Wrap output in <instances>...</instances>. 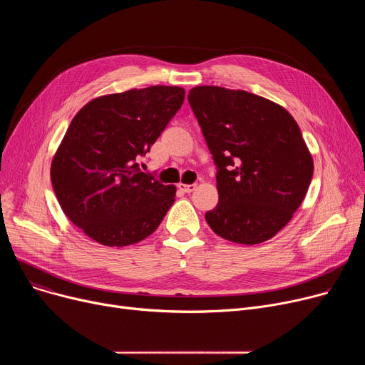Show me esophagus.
I'll return each mask as SVG.
<instances>
[{
    "label": "esophagus",
    "instance_id": "obj_1",
    "mask_svg": "<svg viewBox=\"0 0 365 365\" xmlns=\"http://www.w3.org/2000/svg\"><path fill=\"white\" fill-rule=\"evenodd\" d=\"M179 189H180V190H183L185 194H190V192H194V190L197 189V185H195V183H192V185L179 183Z\"/></svg>",
    "mask_w": 365,
    "mask_h": 365
}]
</instances>
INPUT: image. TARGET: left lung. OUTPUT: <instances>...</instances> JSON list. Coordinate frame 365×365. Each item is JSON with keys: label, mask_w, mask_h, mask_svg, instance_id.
<instances>
[{"label": "left lung", "mask_w": 365, "mask_h": 365, "mask_svg": "<svg viewBox=\"0 0 365 365\" xmlns=\"http://www.w3.org/2000/svg\"><path fill=\"white\" fill-rule=\"evenodd\" d=\"M187 101L217 168V205L205 220L219 237L259 244L290 222L314 175L300 128L282 106L244 90L201 86Z\"/></svg>", "instance_id": "1"}]
</instances>
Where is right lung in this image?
I'll list each match as a JSON object with an SVG mask.
<instances>
[{
	"mask_svg": "<svg viewBox=\"0 0 365 365\" xmlns=\"http://www.w3.org/2000/svg\"><path fill=\"white\" fill-rule=\"evenodd\" d=\"M185 99L182 87L153 86L102 96L75 115L51 163L54 194L91 240L124 247L149 237L176 187L139 167Z\"/></svg>",
	"mask_w": 365,
	"mask_h": 365,
	"instance_id": "right-lung-1",
	"label": "right lung"
}]
</instances>
